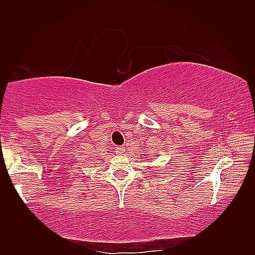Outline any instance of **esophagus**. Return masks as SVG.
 Returning <instances> with one entry per match:
<instances>
[{
  "mask_svg": "<svg viewBox=\"0 0 255 255\" xmlns=\"http://www.w3.org/2000/svg\"><path fill=\"white\" fill-rule=\"evenodd\" d=\"M115 151H117L118 155H124L126 152V148L125 147H117Z\"/></svg>",
  "mask_w": 255,
  "mask_h": 255,
  "instance_id": "obj_1",
  "label": "esophagus"
}]
</instances>
